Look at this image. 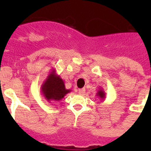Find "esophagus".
Returning a JSON list of instances; mask_svg holds the SVG:
<instances>
[{"label": "esophagus", "instance_id": "esophagus-1", "mask_svg": "<svg viewBox=\"0 0 151 151\" xmlns=\"http://www.w3.org/2000/svg\"><path fill=\"white\" fill-rule=\"evenodd\" d=\"M78 94L82 95V94H84L85 93V88H80L78 89Z\"/></svg>", "mask_w": 151, "mask_h": 151}]
</instances>
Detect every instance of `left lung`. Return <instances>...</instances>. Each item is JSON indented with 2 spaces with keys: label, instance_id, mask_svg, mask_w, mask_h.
<instances>
[{
  "label": "left lung",
  "instance_id": "left-lung-1",
  "mask_svg": "<svg viewBox=\"0 0 151 151\" xmlns=\"http://www.w3.org/2000/svg\"><path fill=\"white\" fill-rule=\"evenodd\" d=\"M96 96H97L98 98H100L101 100H103V101H104V100L105 99V97H106V93L104 92V89L101 88H99V90L97 91Z\"/></svg>",
  "mask_w": 151,
  "mask_h": 151
}]
</instances>
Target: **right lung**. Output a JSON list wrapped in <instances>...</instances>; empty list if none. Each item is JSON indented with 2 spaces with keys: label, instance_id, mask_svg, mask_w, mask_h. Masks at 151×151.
<instances>
[{
  "label": "right lung",
  "instance_id": "1",
  "mask_svg": "<svg viewBox=\"0 0 151 151\" xmlns=\"http://www.w3.org/2000/svg\"><path fill=\"white\" fill-rule=\"evenodd\" d=\"M41 91L44 97L48 102H58L61 101L66 94L71 91V90L66 88L64 81L59 75L56 73L55 69H53L41 85Z\"/></svg>",
  "mask_w": 151,
  "mask_h": 151
}]
</instances>
